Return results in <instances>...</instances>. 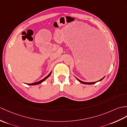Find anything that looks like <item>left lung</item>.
<instances>
[{"label": "left lung", "mask_w": 127, "mask_h": 127, "mask_svg": "<svg viewBox=\"0 0 127 127\" xmlns=\"http://www.w3.org/2000/svg\"><path fill=\"white\" fill-rule=\"evenodd\" d=\"M104 77H103V78H102L101 79H100L99 81H101V80H102L103 79ZM77 80L79 82H81V83H83V84H95V83H96V82H91V83H88V82H82V81H81V80H79V79H78V78H77Z\"/></svg>", "instance_id": "8db88e82"}]
</instances>
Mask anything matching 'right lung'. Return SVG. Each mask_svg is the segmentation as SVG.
Returning a JSON list of instances; mask_svg holds the SVG:
<instances>
[{
	"instance_id": "add662e5",
	"label": "right lung",
	"mask_w": 127,
	"mask_h": 127,
	"mask_svg": "<svg viewBox=\"0 0 127 127\" xmlns=\"http://www.w3.org/2000/svg\"><path fill=\"white\" fill-rule=\"evenodd\" d=\"M51 72H50L49 74L46 76V77H45V78H43V79H42V80L41 81H38V82H36V83H31V84H28V85H37V84H40L41 83H42V82H43V81H44L45 80V79L48 78L49 76H50V75H51Z\"/></svg>"
}]
</instances>
